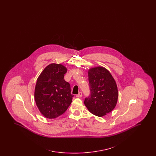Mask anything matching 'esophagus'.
I'll return each instance as SVG.
<instances>
[{"instance_id": "34e87169", "label": "esophagus", "mask_w": 156, "mask_h": 156, "mask_svg": "<svg viewBox=\"0 0 156 156\" xmlns=\"http://www.w3.org/2000/svg\"><path fill=\"white\" fill-rule=\"evenodd\" d=\"M82 96V93L81 92H80L78 95H76V97H77V98H81Z\"/></svg>"}]
</instances>
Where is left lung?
Returning a JSON list of instances; mask_svg holds the SVG:
<instances>
[{"label": "left lung", "instance_id": "1", "mask_svg": "<svg viewBox=\"0 0 156 156\" xmlns=\"http://www.w3.org/2000/svg\"><path fill=\"white\" fill-rule=\"evenodd\" d=\"M90 95L84 104L89 112L97 116L106 115L115 108L118 90L111 73L104 67L90 69L88 71Z\"/></svg>", "mask_w": 156, "mask_h": 156}]
</instances>
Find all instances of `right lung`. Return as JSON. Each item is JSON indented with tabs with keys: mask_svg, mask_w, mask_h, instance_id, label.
<instances>
[{
	"mask_svg": "<svg viewBox=\"0 0 156 156\" xmlns=\"http://www.w3.org/2000/svg\"><path fill=\"white\" fill-rule=\"evenodd\" d=\"M67 68L51 64L37 78L34 98L40 112L45 118L54 119L67 111L72 102L70 84L64 80Z\"/></svg>",
	"mask_w": 156,
	"mask_h": 156,
	"instance_id": "obj_1",
	"label": "right lung"
}]
</instances>
